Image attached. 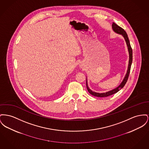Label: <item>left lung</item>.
Returning a JSON list of instances; mask_svg holds the SVG:
<instances>
[{"mask_svg":"<svg viewBox=\"0 0 149 149\" xmlns=\"http://www.w3.org/2000/svg\"><path fill=\"white\" fill-rule=\"evenodd\" d=\"M112 27H113V29L114 30L115 32H116V33H118L119 34H121L123 36V37L124 38L125 40V42H126V43L127 45V47H128V51H129V54H130V60H129V65H128V70H127V74L125 75V77L124 78V80H123L122 83L119 85V87H118L116 88H115L112 91H110L109 92H106V93H96V92H93L92 91H91L87 85V82L86 83V86H87V88L88 91V92L94 96L98 97H107L109 96H111L113 94L116 93V92H118L119 91H120L122 88L124 87V86H125V84H126L128 79V77H129V75H130V70H131V68L132 62V49L131 46V44H130V40H129V39H128V35L126 33L125 31L121 27L118 26V25H116L115 23L113 22V24H112Z\"/></svg>","mask_w":149,"mask_h":149,"instance_id":"1","label":"left lung"}]
</instances>
